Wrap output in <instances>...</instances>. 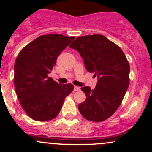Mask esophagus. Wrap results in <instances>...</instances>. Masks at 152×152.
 <instances>
[{
  "label": "esophagus",
  "instance_id": "34e87169",
  "mask_svg": "<svg viewBox=\"0 0 152 152\" xmlns=\"http://www.w3.org/2000/svg\"><path fill=\"white\" fill-rule=\"evenodd\" d=\"M79 90H80V87L76 86H74V91H78Z\"/></svg>",
  "mask_w": 152,
  "mask_h": 152
}]
</instances>
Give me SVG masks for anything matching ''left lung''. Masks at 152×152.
Returning a JSON list of instances; mask_svg holds the SVG:
<instances>
[{
    "label": "left lung",
    "instance_id": "left-lung-1",
    "mask_svg": "<svg viewBox=\"0 0 152 152\" xmlns=\"http://www.w3.org/2000/svg\"><path fill=\"white\" fill-rule=\"evenodd\" d=\"M69 47L77 50L87 71L99 79L94 89L81 88L86 99L78 105V110L88 121H105L121 105L129 85L130 66L126 56L116 43L100 34L80 36Z\"/></svg>",
    "mask_w": 152,
    "mask_h": 152
}]
</instances>
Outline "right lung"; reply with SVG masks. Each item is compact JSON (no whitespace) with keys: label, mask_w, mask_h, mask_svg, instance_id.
I'll list each match as a JSON object with an SVG mask.
<instances>
[{"label":"right lung","mask_w":152,"mask_h":152,"mask_svg":"<svg viewBox=\"0 0 152 152\" xmlns=\"http://www.w3.org/2000/svg\"><path fill=\"white\" fill-rule=\"evenodd\" d=\"M74 36L43 35L26 45L14 65V86L23 109L38 121L58 116L65 98L74 90L71 83L60 84L48 76L60 53Z\"/></svg>","instance_id":"1"}]
</instances>
